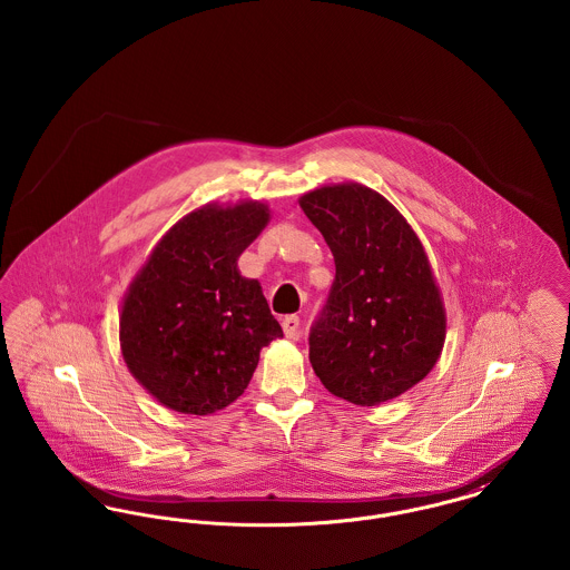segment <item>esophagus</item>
Wrapping results in <instances>:
<instances>
[{"label":"esophagus","mask_w":570,"mask_h":570,"mask_svg":"<svg viewBox=\"0 0 570 570\" xmlns=\"http://www.w3.org/2000/svg\"><path fill=\"white\" fill-rule=\"evenodd\" d=\"M282 328H284V335H286V337L295 340L298 335V331H301V321H298V316H286V318L282 321Z\"/></svg>","instance_id":"esophagus-1"}]
</instances>
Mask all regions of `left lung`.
Here are the masks:
<instances>
[{
    "instance_id": "obj_1",
    "label": "left lung",
    "mask_w": 570,
    "mask_h": 570,
    "mask_svg": "<svg viewBox=\"0 0 570 570\" xmlns=\"http://www.w3.org/2000/svg\"><path fill=\"white\" fill-rule=\"evenodd\" d=\"M298 205L335 261L307 337L316 376L356 406L402 395L430 374L446 328L423 245L384 196L358 184L309 191Z\"/></svg>"
}]
</instances>
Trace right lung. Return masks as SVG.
I'll return each mask as SVG.
<instances>
[{
  "label": "right lung",
  "mask_w": 570,
  "mask_h": 570,
  "mask_svg": "<svg viewBox=\"0 0 570 570\" xmlns=\"http://www.w3.org/2000/svg\"><path fill=\"white\" fill-rule=\"evenodd\" d=\"M269 219L261 203L203 207L156 245L124 301L119 340L136 380L166 407L212 414L233 404L282 326L237 258Z\"/></svg>",
  "instance_id": "add662e5"
}]
</instances>
